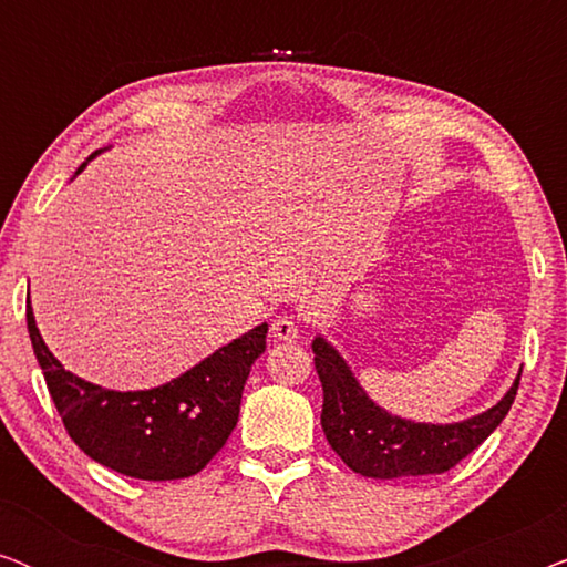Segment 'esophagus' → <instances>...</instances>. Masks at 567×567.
<instances>
[{
	"label": "esophagus",
	"instance_id": "obj_1",
	"mask_svg": "<svg viewBox=\"0 0 567 567\" xmlns=\"http://www.w3.org/2000/svg\"><path fill=\"white\" fill-rule=\"evenodd\" d=\"M270 338L291 343V340L299 338V324L293 322L291 317H276L274 324H270Z\"/></svg>",
	"mask_w": 567,
	"mask_h": 567
}]
</instances>
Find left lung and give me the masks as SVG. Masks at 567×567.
Here are the masks:
<instances>
[{
	"mask_svg": "<svg viewBox=\"0 0 567 567\" xmlns=\"http://www.w3.org/2000/svg\"><path fill=\"white\" fill-rule=\"evenodd\" d=\"M315 369L322 382V431L330 446L353 472L374 480L441 475L483 444L508 415L518 390H511L460 423H415L386 413L363 392L343 355L324 338L312 340Z\"/></svg>",
	"mask_w": 567,
	"mask_h": 567,
	"instance_id": "1",
	"label": "left lung"
}]
</instances>
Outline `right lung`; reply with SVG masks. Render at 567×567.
<instances>
[{"instance_id": "add662e5", "label": "right lung", "mask_w": 567, "mask_h": 567, "mask_svg": "<svg viewBox=\"0 0 567 567\" xmlns=\"http://www.w3.org/2000/svg\"><path fill=\"white\" fill-rule=\"evenodd\" d=\"M97 154H90V159ZM25 317L45 386L74 444L103 467L154 483L196 475L227 444L237 425L245 382L255 359L266 351L268 336L262 322L173 382L115 392L61 367L43 343L30 301Z\"/></svg>"}]
</instances>
